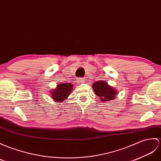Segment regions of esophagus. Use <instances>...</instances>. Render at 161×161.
Instances as JSON below:
<instances>
[{
	"label": "esophagus",
	"instance_id": "34e87169",
	"mask_svg": "<svg viewBox=\"0 0 161 161\" xmlns=\"http://www.w3.org/2000/svg\"><path fill=\"white\" fill-rule=\"evenodd\" d=\"M85 81V79L84 78H78V79L77 80V84H82L84 83V82Z\"/></svg>",
	"mask_w": 161,
	"mask_h": 161
}]
</instances>
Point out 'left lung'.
Wrapping results in <instances>:
<instances>
[{"mask_svg":"<svg viewBox=\"0 0 161 161\" xmlns=\"http://www.w3.org/2000/svg\"><path fill=\"white\" fill-rule=\"evenodd\" d=\"M92 87L95 95L99 97L102 102H108L114 99L118 93L117 90L108 85L105 81H95Z\"/></svg>","mask_w":161,"mask_h":161,"instance_id":"obj_1","label":"left lung"}]
</instances>
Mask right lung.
Here are the masks:
<instances>
[{
    "mask_svg": "<svg viewBox=\"0 0 161 161\" xmlns=\"http://www.w3.org/2000/svg\"><path fill=\"white\" fill-rule=\"evenodd\" d=\"M73 88V84L70 83H59L55 89L51 91V97L55 102H62L68 97Z\"/></svg>",
    "mask_w": 161,
    "mask_h": 161,
    "instance_id": "1",
    "label": "right lung"
}]
</instances>
